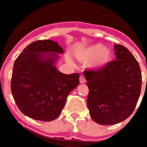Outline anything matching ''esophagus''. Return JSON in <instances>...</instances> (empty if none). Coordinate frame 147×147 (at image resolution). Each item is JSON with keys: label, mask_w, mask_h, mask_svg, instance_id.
Here are the masks:
<instances>
[{"label": "esophagus", "mask_w": 147, "mask_h": 147, "mask_svg": "<svg viewBox=\"0 0 147 147\" xmlns=\"http://www.w3.org/2000/svg\"><path fill=\"white\" fill-rule=\"evenodd\" d=\"M80 83H85V82H86V80H85V76H83V75H80Z\"/></svg>", "instance_id": "obj_1"}]
</instances>
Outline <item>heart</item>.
<instances>
[{"mask_svg":"<svg viewBox=\"0 0 147 147\" xmlns=\"http://www.w3.org/2000/svg\"><path fill=\"white\" fill-rule=\"evenodd\" d=\"M75 57L81 62L89 61V66L94 69H100L107 65L112 59V51L100 43L93 44L77 51Z\"/></svg>","mask_w":147,"mask_h":147,"instance_id":"b5f03b06","label":"heart"}]
</instances>
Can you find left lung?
Masks as SVG:
<instances>
[{
	"instance_id": "left-lung-1",
	"label": "left lung",
	"mask_w": 147,
	"mask_h": 147,
	"mask_svg": "<svg viewBox=\"0 0 147 147\" xmlns=\"http://www.w3.org/2000/svg\"><path fill=\"white\" fill-rule=\"evenodd\" d=\"M116 59L96 71H84L89 88L87 105L96 123L113 125L132 113L141 90V68L129 50L114 45Z\"/></svg>"
}]
</instances>
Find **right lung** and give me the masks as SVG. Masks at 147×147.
I'll return each mask as SVG.
<instances>
[{"label": "right lung", "mask_w": 147, "mask_h": 147, "mask_svg": "<svg viewBox=\"0 0 147 147\" xmlns=\"http://www.w3.org/2000/svg\"><path fill=\"white\" fill-rule=\"evenodd\" d=\"M58 42L37 40L26 47L13 67L11 90L17 106L31 119L51 121L60 115L66 99L80 84V74L55 67L63 53Z\"/></svg>", "instance_id": "1"}]
</instances>
